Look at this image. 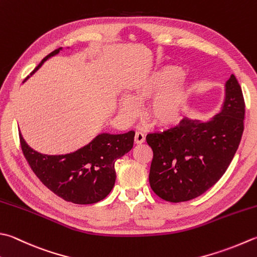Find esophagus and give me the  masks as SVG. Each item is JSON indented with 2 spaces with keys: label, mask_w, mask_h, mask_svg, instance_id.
<instances>
[{
  "label": "esophagus",
  "mask_w": 257,
  "mask_h": 257,
  "mask_svg": "<svg viewBox=\"0 0 257 257\" xmlns=\"http://www.w3.org/2000/svg\"><path fill=\"white\" fill-rule=\"evenodd\" d=\"M145 140H146V137H145V135L143 134V133H140V132H137L136 133V135H135V143L136 144H143V143H145Z\"/></svg>",
  "instance_id": "34e87169"
}]
</instances>
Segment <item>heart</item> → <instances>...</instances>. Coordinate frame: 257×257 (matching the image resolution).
I'll use <instances>...</instances> for the list:
<instances>
[{"label": "heart", "mask_w": 257, "mask_h": 257, "mask_svg": "<svg viewBox=\"0 0 257 257\" xmlns=\"http://www.w3.org/2000/svg\"><path fill=\"white\" fill-rule=\"evenodd\" d=\"M183 75L182 68L177 65H166L150 74L133 88L129 98H123L120 102V110L129 118L135 117L138 112L137 103L148 101L160 92V94L148 108V118L157 125L174 124L180 119L185 108L188 93V83L178 80Z\"/></svg>", "instance_id": "obj_1"}]
</instances>
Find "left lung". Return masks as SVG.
Segmentation results:
<instances>
[{"instance_id":"8db88e82","label":"left lung","mask_w":257,"mask_h":257,"mask_svg":"<svg viewBox=\"0 0 257 257\" xmlns=\"http://www.w3.org/2000/svg\"><path fill=\"white\" fill-rule=\"evenodd\" d=\"M245 101L232 74L222 111L207 122L184 118L176 127L148 134L153 149L149 184L170 203L198 197L218 182L234 158L244 130Z\"/></svg>"}]
</instances>
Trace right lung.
Masks as SVG:
<instances>
[{
	"instance_id": "add662e5",
	"label": "right lung",
	"mask_w": 257,
	"mask_h": 257,
	"mask_svg": "<svg viewBox=\"0 0 257 257\" xmlns=\"http://www.w3.org/2000/svg\"><path fill=\"white\" fill-rule=\"evenodd\" d=\"M60 50L48 54L32 73ZM19 136L22 153L35 176L67 202L88 205L100 202L111 192L115 182L114 163L132 150L135 132L121 135L101 134L88 146L62 156L34 152L24 142L21 134Z\"/></svg>"
}]
</instances>
